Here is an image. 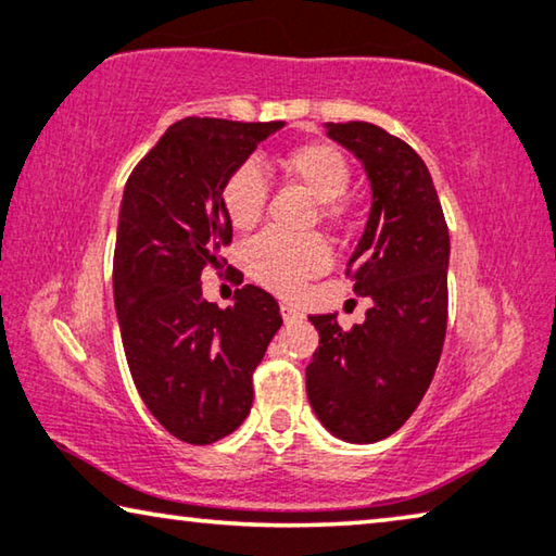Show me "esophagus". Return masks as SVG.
<instances>
[{"mask_svg":"<svg viewBox=\"0 0 556 556\" xmlns=\"http://www.w3.org/2000/svg\"><path fill=\"white\" fill-rule=\"evenodd\" d=\"M280 315H283V320H298L301 318V311L290 303H280Z\"/></svg>","mask_w":556,"mask_h":556,"instance_id":"1","label":"esophagus"}]
</instances>
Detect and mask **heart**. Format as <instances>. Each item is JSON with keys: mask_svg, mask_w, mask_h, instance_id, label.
<instances>
[{"mask_svg": "<svg viewBox=\"0 0 556 556\" xmlns=\"http://www.w3.org/2000/svg\"><path fill=\"white\" fill-rule=\"evenodd\" d=\"M280 170L290 181L320 201V216L326 220L340 218L338 199L350 186V164L345 153L328 141H311L293 147L280 156ZM268 201V181L263 170L245 161L233 168L220 189V203L230 224L238 230H249L263 218ZM243 266L255 283L276 293H293L307 278L330 266V251L318 236L288 238L276 230L255 236L243 245Z\"/></svg>", "mask_w": 556, "mask_h": 556, "instance_id": "heart-1", "label": "heart"}]
</instances>
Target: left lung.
<instances>
[{
  "label": "left lung",
  "instance_id": "8db88e82",
  "mask_svg": "<svg viewBox=\"0 0 556 556\" xmlns=\"http://www.w3.org/2000/svg\"><path fill=\"white\" fill-rule=\"evenodd\" d=\"M361 161L372 191L348 261L365 323L311 315L320 345L305 367L313 413L338 440L370 445L407 422L430 388L447 330L450 233L432 176L403 139L367 122L326 124Z\"/></svg>",
  "mask_w": 556,
  "mask_h": 556
}]
</instances>
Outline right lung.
I'll list each match as a JSON object with an SVG mask.
<instances>
[{
  "instance_id": "add662e5",
  "label": "right lung",
  "mask_w": 556,
  "mask_h": 556,
  "mask_svg": "<svg viewBox=\"0 0 556 556\" xmlns=\"http://www.w3.org/2000/svg\"><path fill=\"white\" fill-rule=\"evenodd\" d=\"M283 126L189 116L168 126L126 181L114 251L126 363L149 413L189 445L241 427L253 370L283 326L276 298L258 286L238 288L228 307L201 290L203 268H218L233 238L224 181Z\"/></svg>"
}]
</instances>
